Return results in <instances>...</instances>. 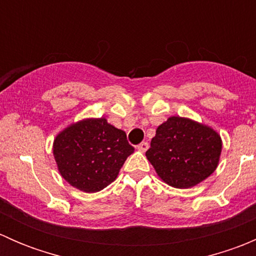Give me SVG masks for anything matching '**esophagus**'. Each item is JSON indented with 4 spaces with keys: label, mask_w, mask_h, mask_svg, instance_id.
Returning a JSON list of instances; mask_svg holds the SVG:
<instances>
[{
    "label": "esophagus",
    "mask_w": 256,
    "mask_h": 256,
    "mask_svg": "<svg viewBox=\"0 0 256 256\" xmlns=\"http://www.w3.org/2000/svg\"><path fill=\"white\" fill-rule=\"evenodd\" d=\"M138 148L140 150V151H142V152L147 151V150H148V142H146V141H142V142L138 144Z\"/></svg>",
    "instance_id": "esophagus-1"
}]
</instances>
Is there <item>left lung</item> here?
Returning <instances> with one entry per match:
<instances>
[{
  "mask_svg": "<svg viewBox=\"0 0 256 256\" xmlns=\"http://www.w3.org/2000/svg\"><path fill=\"white\" fill-rule=\"evenodd\" d=\"M220 151L222 140L216 131L172 116L157 128L146 157L167 184L190 188L213 174Z\"/></svg>",
  "mask_w": 256,
  "mask_h": 256,
  "instance_id": "left-lung-1",
  "label": "left lung"
}]
</instances>
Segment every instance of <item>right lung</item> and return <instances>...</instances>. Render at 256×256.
<instances>
[{
	"mask_svg": "<svg viewBox=\"0 0 256 256\" xmlns=\"http://www.w3.org/2000/svg\"><path fill=\"white\" fill-rule=\"evenodd\" d=\"M135 151L126 134L105 118H89L69 126L54 140L53 154L62 177L84 192H99L118 177Z\"/></svg>",
	"mask_w": 256,
	"mask_h": 256,
	"instance_id": "right-lung-1",
	"label": "right lung"
}]
</instances>
